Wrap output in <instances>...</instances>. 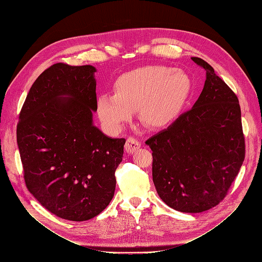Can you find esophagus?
<instances>
[{"instance_id":"obj_1","label":"esophagus","mask_w":262,"mask_h":262,"mask_svg":"<svg viewBox=\"0 0 262 262\" xmlns=\"http://www.w3.org/2000/svg\"><path fill=\"white\" fill-rule=\"evenodd\" d=\"M140 147H141L140 141L137 140L136 138L130 137L128 140H126V143H125V150H126V153L131 154V153H133V152H136V150H138Z\"/></svg>"}]
</instances>
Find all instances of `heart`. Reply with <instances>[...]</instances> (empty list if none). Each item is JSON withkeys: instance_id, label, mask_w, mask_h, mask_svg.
<instances>
[{"instance_id": "obj_1", "label": "heart", "mask_w": 262, "mask_h": 262, "mask_svg": "<svg viewBox=\"0 0 262 262\" xmlns=\"http://www.w3.org/2000/svg\"><path fill=\"white\" fill-rule=\"evenodd\" d=\"M191 91L192 81L184 70L142 67L119 76L114 84V95H100L97 112L102 123L117 130L139 107L142 122L150 128H163L178 118Z\"/></svg>"}]
</instances>
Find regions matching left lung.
<instances>
[{"label": "left lung", "mask_w": 262, "mask_h": 262, "mask_svg": "<svg viewBox=\"0 0 262 262\" xmlns=\"http://www.w3.org/2000/svg\"><path fill=\"white\" fill-rule=\"evenodd\" d=\"M207 71L193 107L167 129L149 138L156 191L168 207L200 213L227 194L245 160L238 98L208 62L191 58Z\"/></svg>", "instance_id": "8db88e82"}]
</instances>
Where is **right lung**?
<instances>
[{"label":"right lung","mask_w":262,"mask_h":262,"mask_svg":"<svg viewBox=\"0 0 262 262\" xmlns=\"http://www.w3.org/2000/svg\"><path fill=\"white\" fill-rule=\"evenodd\" d=\"M95 72L66 63L43 71L30 87L16 132L29 192L54 215L75 222L95 217L112 201L125 143L93 124Z\"/></svg>","instance_id":"1"}]
</instances>
